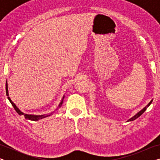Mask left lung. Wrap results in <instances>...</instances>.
I'll list each match as a JSON object with an SVG mask.
<instances>
[{
  "mask_svg": "<svg viewBox=\"0 0 160 160\" xmlns=\"http://www.w3.org/2000/svg\"><path fill=\"white\" fill-rule=\"evenodd\" d=\"M152 102V99L151 100V101L150 102H149L148 103V105H146V106L144 107V108H143V109H141V110H140V112H138L137 113H136V114H135V115H134L133 116H132V117H131V118H129L128 119V121H127V122H128V121H134V120H135V119H136V118H138L139 117V116H141L142 114V113H144L145 112V111H146V109H148V107H149V106H150V105L151 104V103Z\"/></svg>",
  "mask_w": 160,
  "mask_h": 160,
  "instance_id": "1",
  "label": "left lung"
}]
</instances>
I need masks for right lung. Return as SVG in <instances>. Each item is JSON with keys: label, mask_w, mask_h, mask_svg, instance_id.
Wrapping results in <instances>:
<instances>
[{"label": "right lung", "mask_w": 160, "mask_h": 160, "mask_svg": "<svg viewBox=\"0 0 160 160\" xmlns=\"http://www.w3.org/2000/svg\"><path fill=\"white\" fill-rule=\"evenodd\" d=\"M5 90H6L5 91H6V95L8 96V99L10 102L11 103V104L12 105V107H14L15 110L16 111V112H17V113H18V114L20 115V116H22V115L25 116V118L26 119H28V120L34 121H35L39 120V119H42V118H44L48 117V116L52 115L53 113V112H51V113H47V114H43V115H34V114H27V113H23L22 112H21V111H20V109H19V108H18L17 106H16V105L15 104V103L13 102L12 101V100H11V99L10 98L9 94H8V82H7V81H6V84H5ZM64 97H65V96L63 95V99H62L61 102H60V104H59L58 107H57V109H58L59 108H60V107L62 106V104H63V102Z\"/></svg>", "instance_id": "1"}]
</instances>
